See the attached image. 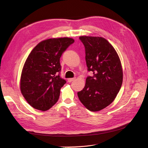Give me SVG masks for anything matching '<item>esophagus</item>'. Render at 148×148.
Instances as JSON below:
<instances>
[{
  "mask_svg": "<svg viewBox=\"0 0 148 148\" xmlns=\"http://www.w3.org/2000/svg\"><path fill=\"white\" fill-rule=\"evenodd\" d=\"M75 79V78H69V79H68V82H69V83H71V82H72L73 81H74Z\"/></svg>",
  "mask_w": 148,
  "mask_h": 148,
  "instance_id": "1",
  "label": "esophagus"
}]
</instances>
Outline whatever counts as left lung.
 <instances>
[{
    "label": "left lung",
    "mask_w": 148,
    "mask_h": 148,
    "mask_svg": "<svg viewBox=\"0 0 148 148\" xmlns=\"http://www.w3.org/2000/svg\"><path fill=\"white\" fill-rule=\"evenodd\" d=\"M85 48L88 71L84 88L78 92L79 101L87 109L97 112L114 101L121 88L123 71L114 47L102 37L80 36Z\"/></svg>",
    "instance_id": "left-lung-1"
}]
</instances>
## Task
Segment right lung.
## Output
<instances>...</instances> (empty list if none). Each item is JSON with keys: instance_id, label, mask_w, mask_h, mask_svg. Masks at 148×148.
I'll return each instance as SVG.
<instances>
[{"instance_id": "right-lung-1", "label": "right lung", "mask_w": 148, "mask_h": 148, "mask_svg": "<svg viewBox=\"0 0 148 148\" xmlns=\"http://www.w3.org/2000/svg\"><path fill=\"white\" fill-rule=\"evenodd\" d=\"M74 42L69 38L40 42L26 60L20 79L21 94L33 108L49 110L57 102L66 81L60 77V58Z\"/></svg>"}]
</instances>
